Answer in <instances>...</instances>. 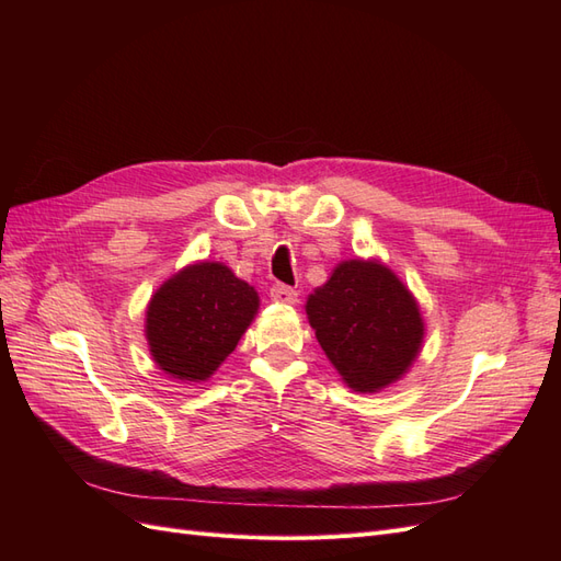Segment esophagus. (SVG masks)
Returning a JSON list of instances; mask_svg holds the SVG:
<instances>
[{
	"label": "esophagus",
	"instance_id": "obj_1",
	"mask_svg": "<svg viewBox=\"0 0 561 561\" xmlns=\"http://www.w3.org/2000/svg\"><path fill=\"white\" fill-rule=\"evenodd\" d=\"M271 299L278 301V304H295L297 301V290H295V287L276 283L274 287H271Z\"/></svg>",
	"mask_w": 561,
	"mask_h": 561
}]
</instances>
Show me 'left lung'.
Masks as SVG:
<instances>
[{
  "label": "left lung",
  "mask_w": 561,
  "mask_h": 561,
  "mask_svg": "<svg viewBox=\"0 0 561 561\" xmlns=\"http://www.w3.org/2000/svg\"><path fill=\"white\" fill-rule=\"evenodd\" d=\"M307 316L330 363L360 393L400 379L421 348L416 301L379 262L339 264L309 297Z\"/></svg>",
  "instance_id": "left-lung-1"
}]
</instances>
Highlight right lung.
<instances>
[{
	"instance_id": "1",
	"label": "right lung",
	"mask_w": 561,
	"mask_h": 561,
	"mask_svg": "<svg viewBox=\"0 0 561 561\" xmlns=\"http://www.w3.org/2000/svg\"><path fill=\"white\" fill-rule=\"evenodd\" d=\"M257 307V293L227 266H186L149 301V351L165 375L208 379L239 344Z\"/></svg>"
}]
</instances>
